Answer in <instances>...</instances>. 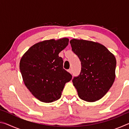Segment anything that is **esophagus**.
<instances>
[{
  "label": "esophagus",
  "instance_id": "34e87169",
  "mask_svg": "<svg viewBox=\"0 0 129 129\" xmlns=\"http://www.w3.org/2000/svg\"><path fill=\"white\" fill-rule=\"evenodd\" d=\"M68 71L71 74H72V69H69L68 70Z\"/></svg>",
  "mask_w": 129,
  "mask_h": 129
}]
</instances>
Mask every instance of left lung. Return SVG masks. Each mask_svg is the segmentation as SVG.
<instances>
[{
  "instance_id": "1",
  "label": "left lung",
  "mask_w": 129,
  "mask_h": 129,
  "mask_svg": "<svg viewBox=\"0 0 129 129\" xmlns=\"http://www.w3.org/2000/svg\"><path fill=\"white\" fill-rule=\"evenodd\" d=\"M70 43L81 65L80 75L72 80L78 96L88 102L101 99L114 81L116 67L114 56L98 43L74 39Z\"/></svg>"
}]
</instances>
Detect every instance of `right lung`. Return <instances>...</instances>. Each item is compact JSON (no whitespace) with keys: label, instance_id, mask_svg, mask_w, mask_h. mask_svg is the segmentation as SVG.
I'll use <instances>...</instances> for the list:
<instances>
[{"label":"right lung","instance_id":"add662e5","mask_svg":"<svg viewBox=\"0 0 129 129\" xmlns=\"http://www.w3.org/2000/svg\"><path fill=\"white\" fill-rule=\"evenodd\" d=\"M69 39L45 40L34 45L20 61L25 85L36 99L52 102L60 99L65 84L72 76L63 68L58 54L68 44Z\"/></svg>","mask_w":129,"mask_h":129}]
</instances>
